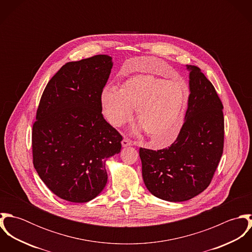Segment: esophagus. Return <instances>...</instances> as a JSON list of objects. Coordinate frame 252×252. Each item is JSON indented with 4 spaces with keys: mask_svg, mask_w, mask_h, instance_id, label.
Instances as JSON below:
<instances>
[{
    "mask_svg": "<svg viewBox=\"0 0 252 252\" xmlns=\"http://www.w3.org/2000/svg\"><path fill=\"white\" fill-rule=\"evenodd\" d=\"M121 144H122V146H128V145H133V141H131V140H130V139H128V138H124V139L122 140Z\"/></svg>",
    "mask_w": 252,
    "mask_h": 252,
    "instance_id": "34e87169",
    "label": "esophagus"
}]
</instances>
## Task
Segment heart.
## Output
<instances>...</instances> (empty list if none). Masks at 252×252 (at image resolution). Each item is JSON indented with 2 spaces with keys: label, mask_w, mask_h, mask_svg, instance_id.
I'll return each instance as SVG.
<instances>
[{
  "label": "heart",
  "mask_w": 252,
  "mask_h": 252,
  "mask_svg": "<svg viewBox=\"0 0 252 252\" xmlns=\"http://www.w3.org/2000/svg\"><path fill=\"white\" fill-rule=\"evenodd\" d=\"M189 100L188 86L152 74H137L127 79L120 90L107 86L100 103L108 122L119 127L128 122L136 108L144 132L163 145L180 135Z\"/></svg>",
  "instance_id": "obj_1"
}]
</instances>
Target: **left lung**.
I'll list each match as a JSON object with an SVG mask.
<instances>
[{
    "label": "left lung",
    "mask_w": 252,
    "mask_h": 252,
    "mask_svg": "<svg viewBox=\"0 0 252 252\" xmlns=\"http://www.w3.org/2000/svg\"><path fill=\"white\" fill-rule=\"evenodd\" d=\"M190 71V95L185 121L167 148H140L143 179L155 197L187 201L212 182L224 147L223 105L213 83L197 66Z\"/></svg>",
    "instance_id": "1"
}]
</instances>
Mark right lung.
Here are the masks:
<instances>
[{
	"label": "right lung",
	"mask_w": 252,
	"mask_h": 252,
	"mask_svg": "<svg viewBox=\"0 0 252 252\" xmlns=\"http://www.w3.org/2000/svg\"><path fill=\"white\" fill-rule=\"evenodd\" d=\"M111 57L95 55L65 64L46 84L32 131L33 164L56 196L86 203L105 188L106 160L119 153L122 136L106 121L101 93Z\"/></svg>",
	"instance_id": "1"
}]
</instances>
